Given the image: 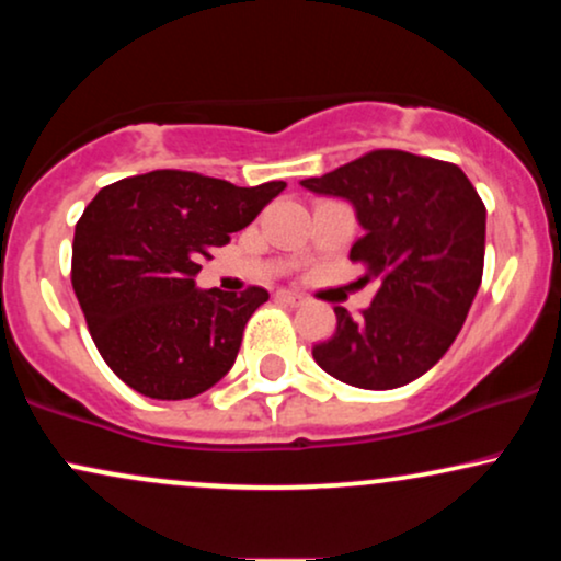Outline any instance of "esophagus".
<instances>
[{"mask_svg": "<svg viewBox=\"0 0 561 561\" xmlns=\"http://www.w3.org/2000/svg\"><path fill=\"white\" fill-rule=\"evenodd\" d=\"M276 300L287 302V306H302V302H306V298H302V295L289 293V289H279V293H276Z\"/></svg>", "mask_w": 561, "mask_h": 561, "instance_id": "obj_1", "label": "esophagus"}]
</instances>
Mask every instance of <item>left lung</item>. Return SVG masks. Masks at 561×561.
Wrapping results in <instances>:
<instances>
[{
	"label": "left lung",
	"instance_id": "1",
	"mask_svg": "<svg viewBox=\"0 0 561 561\" xmlns=\"http://www.w3.org/2000/svg\"><path fill=\"white\" fill-rule=\"evenodd\" d=\"M317 195L343 197L364 237L351 261L377 282L371 306L353 319L334 308L337 330L313 345L327 375L364 390L414 382L459 334L482 282L485 205L459 165L375 150L324 176L302 179Z\"/></svg>",
	"mask_w": 561,
	"mask_h": 561
}]
</instances>
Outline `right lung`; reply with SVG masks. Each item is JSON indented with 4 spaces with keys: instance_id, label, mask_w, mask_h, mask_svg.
<instances>
[{
    "instance_id": "1",
    "label": "right lung",
    "mask_w": 561,
    "mask_h": 561,
    "mask_svg": "<svg viewBox=\"0 0 561 561\" xmlns=\"http://www.w3.org/2000/svg\"><path fill=\"white\" fill-rule=\"evenodd\" d=\"M285 186H234L165 169L96 192L76 224L70 282L96 351L128 388L184 401L234 366L244 324L268 293L197 289L199 259Z\"/></svg>"
}]
</instances>
